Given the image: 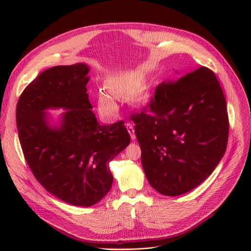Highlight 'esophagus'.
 <instances>
[{"label": "esophagus", "mask_w": 251, "mask_h": 251, "mask_svg": "<svg viewBox=\"0 0 251 251\" xmlns=\"http://www.w3.org/2000/svg\"><path fill=\"white\" fill-rule=\"evenodd\" d=\"M126 128H127V130H128V132H129V134H130V136H131V139H132V141H135V139H136V136H135V133H134V127H133V125L132 124H130V123H126Z\"/></svg>", "instance_id": "obj_1"}]
</instances>
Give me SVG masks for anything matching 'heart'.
<instances>
[{
  "mask_svg": "<svg viewBox=\"0 0 251 251\" xmlns=\"http://www.w3.org/2000/svg\"><path fill=\"white\" fill-rule=\"evenodd\" d=\"M135 87L134 78L129 75H117L106 82L107 90H100L97 95L99 111L107 116H113L117 113L118 106L112 96L121 97L128 95Z\"/></svg>",
  "mask_w": 251,
  "mask_h": 251,
  "instance_id": "heart-1",
  "label": "heart"
}]
</instances>
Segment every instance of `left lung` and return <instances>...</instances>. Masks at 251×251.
<instances>
[{
    "label": "left lung",
    "instance_id": "obj_1",
    "mask_svg": "<svg viewBox=\"0 0 251 251\" xmlns=\"http://www.w3.org/2000/svg\"><path fill=\"white\" fill-rule=\"evenodd\" d=\"M149 108L134 117L147 180L162 195L186 194L210 176L226 149L228 116L220 82L201 66L157 86Z\"/></svg>",
    "mask_w": 251,
    "mask_h": 251
}]
</instances>
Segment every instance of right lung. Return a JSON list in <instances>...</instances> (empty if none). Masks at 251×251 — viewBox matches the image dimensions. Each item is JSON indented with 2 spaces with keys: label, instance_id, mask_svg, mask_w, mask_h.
Masks as SVG:
<instances>
[{
  "label": "right lung",
  "instance_id": "right-lung-1",
  "mask_svg": "<svg viewBox=\"0 0 251 251\" xmlns=\"http://www.w3.org/2000/svg\"><path fill=\"white\" fill-rule=\"evenodd\" d=\"M89 66L49 68L23 91L17 127L25 161L39 183L73 205L91 206L111 190L109 161L130 144L123 121L100 125L88 99ZM63 109L54 124L47 112Z\"/></svg>",
  "mask_w": 251,
  "mask_h": 251
}]
</instances>
